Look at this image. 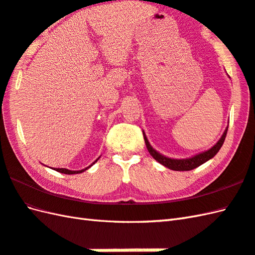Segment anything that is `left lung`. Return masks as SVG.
Returning <instances> with one entry per match:
<instances>
[{
    "label": "left lung",
    "instance_id": "1",
    "mask_svg": "<svg viewBox=\"0 0 255 255\" xmlns=\"http://www.w3.org/2000/svg\"><path fill=\"white\" fill-rule=\"evenodd\" d=\"M227 131H228V127L226 128L223 136L220 137V139L212 147L211 149H208L206 151H203V152H201V154H197V155L191 157V158H186V159H173V158H169V157H166V156L159 154V152L155 150L150 146L148 139H147L144 132H143V135H144V139H145V144H146L147 149H148L149 154L152 156V158H154L155 160H157L158 162L161 163L162 166L171 169V170L189 171V170H192V169L197 168L199 166L203 165V163L206 162L207 160L212 159V158L217 154L219 149L222 148V146L225 142L226 135H227Z\"/></svg>",
    "mask_w": 255,
    "mask_h": 255
}]
</instances>
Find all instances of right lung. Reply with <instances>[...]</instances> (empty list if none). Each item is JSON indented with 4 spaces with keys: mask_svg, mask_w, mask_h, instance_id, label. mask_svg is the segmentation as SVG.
<instances>
[{
    "mask_svg": "<svg viewBox=\"0 0 255 255\" xmlns=\"http://www.w3.org/2000/svg\"><path fill=\"white\" fill-rule=\"evenodd\" d=\"M97 160H98V159H97ZM97 160H96V161H97ZM96 161H94V162H93V165H94V163H95ZM93 165H90L89 167H92ZM89 167L85 168V169H82V170H78V171L69 170V169H65V168H56V169H54V170H55V171H58V172H61V173H65V174H75V173H82V172H84L85 170H87V169H88Z\"/></svg>",
    "mask_w": 255,
    "mask_h": 255,
    "instance_id": "obj_1",
    "label": "right lung"
}]
</instances>
